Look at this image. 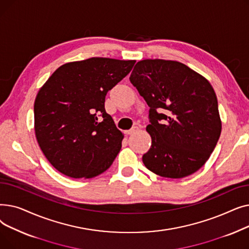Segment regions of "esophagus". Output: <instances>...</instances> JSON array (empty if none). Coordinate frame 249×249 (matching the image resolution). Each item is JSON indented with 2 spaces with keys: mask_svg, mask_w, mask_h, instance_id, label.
Here are the masks:
<instances>
[{
  "mask_svg": "<svg viewBox=\"0 0 249 249\" xmlns=\"http://www.w3.org/2000/svg\"><path fill=\"white\" fill-rule=\"evenodd\" d=\"M137 127H133V128H131L130 130H126V131L124 132L126 135H130V134H132V133H134L135 131H137Z\"/></svg>",
  "mask_w": 249,
  "mask_h": 249,
  "instance_id": "34e87169",
  "label": "esophagus"
}]
</instances>
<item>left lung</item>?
Returning a JSON list of instances; mask_svg holds the SVG:
<instances>
[{
	"label": "left lung",
	"instance_id": "1",
	"mask_svg": "<svg viewBox=\"0 0 249 249\" xmlns=\"http://www.w3.org/2000/svg\"><path fill=\"white\" fill-rule=\"evenodd\" d=\"M130 82L149 107L152 143L142 156L154 174L180 178L200 169L221 134L217 97L204 76L173 60L136 63Z\"/></svg>",
	"mask_w": 249,
	"mask_h": 249
}]
</instances>
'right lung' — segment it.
Here are the masks:
<instances>
[{
    "label": "right lung",
    "mask_w": 249,
    "mask_h": 249,
    "mask_svg": "<svg viewBox=\"0 0 249 249\" xmlns=\"http://www.w3.org/2000/svg\"><path fill=\"white\" fill-rule=\"evenodd\" d=\"M134 64L135 60L104 57L69 62L38 91L36 138L58 172L73 178H90L111 166L123 134L105 110V98Z\"/></svg>",
    "instance_id": "obj_1"
}]
</instances>
